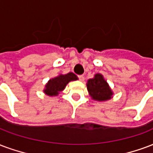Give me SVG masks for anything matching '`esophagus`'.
<instances>
[{"instance_id": "1", "label": "esophagus", "mask_w": 153, "mask_h": 153, "mask_svg": "<svg viewBox=\"0 0 153 153\" xmlns=\"http://www.w3.org/2000/svg\"><path fill=\"white\" fill-rule=\"evenodd\" d=\"M79 80H81V81H83L84 80V76L83 75H79Z\"/></svg>"}]
</instances>
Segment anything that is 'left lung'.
Instances as JSON below:
<instances>
[{
    "label": "left lung",
    "mask_w": 153,
    "mask_h": 153,
    "mask_svg": "<svg viewBox=\"0 0 153 153\" xmlns=\"http://www.w3.org/2000/svg\"><path fill=\"white\" fill-rule=\"evenodd\" d=\"M87 87L88 92L93 100L101 101L107 100L110 99L113 95L107 82L100 74H97L93 79L88 80Z\"/></svg>",
    "instance_id": "left-lung-1"
}]
</instances>
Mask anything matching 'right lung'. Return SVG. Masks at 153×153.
<instances>
[{
	"label": "right lung",
	"mask_w": 153,
	"mask_h": 153,
	"mask_svg": "<svg viewBox=\"0 0 153 153\" xmlns=\"http://www.w3.org/2000/svg\"><path fill=\"white\" fill-rule=\"evenodd\" d=\"M78 78L73 73H69L65 75H59L49 80V82L46 84L45 92L48 96H56L60 91H62L68 82L74 80H77Z\"/></svg>",
	"instance_id": "right-lung-1"
}]
</instances>
